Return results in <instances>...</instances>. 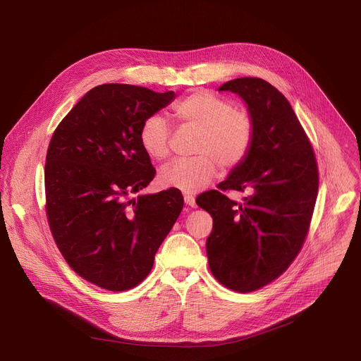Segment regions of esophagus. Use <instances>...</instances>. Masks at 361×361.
<instances>
[{
	"mask_svg": "<svg viewBox=\"0 0 361 361\" xmlns=\"http://www.w3.org/2000/svg\"><path fill=\"white\" fill-rule=\"evenodd\" d=\"M184 201H185L187 205H190V207H195V198H194V195L184 194Z\"/></svg>",
	"mask_w": 361,
	"mask_h": 361,
	"instance_id": "obj_1",
	"label": "esophagus"
}]
</instances>
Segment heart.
Returning a JSON list of instances; mask_svg holds the SVG:
<instances>
[{
  "label": "heart",
  "instance_id": "heart-1",
  "mask_svg": "<svg viewBox=\"0 0 361 361\" xmlns=\"http://www.w3.org/2000/svg\"><path fill=\"white\" fill-rule=\"evenodd\" d=\"M173 111L183 124L198 130L194 144L198 156L163 166L159 173L163 187L194 194L216 177L219 163L233 169L245 159L254 135L252 120L230 101L201 90L177 101ZM170 134L167 120L152 114L140 128V144L151 159L163 160L169 156Z\"/></svg>",
  "mask_w": 361,
  "mask_h": 361
}]
</instances>
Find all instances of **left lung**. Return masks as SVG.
<instances>
[{"instance_id": "1", "label": "left lung", "mask_w": 361, "mask_h": 361, "mask_svg": "<svg viewBox=\"0 0 361 361\" xmlns=\"http://www.w3.org/2000/svg\"><path fill=\"white\" fill-rule=\"evenodd\" d=\"M219 91L241 97L254 126L248 154L219 188L250 195L237 203L212 190L197 197V205L213 217L205 243L213 276L248 293L276 280L297 257L312 221L319 171L310 141L276 87L243 77Z\"/></svg>"}]
</instances>
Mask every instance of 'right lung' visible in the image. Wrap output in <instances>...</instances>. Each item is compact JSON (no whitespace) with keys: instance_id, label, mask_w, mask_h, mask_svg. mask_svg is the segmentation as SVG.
I'll use <instances>...</instances> for the list:
<instances>
[{"instance_id":"right-lung-1","label":"right lung","mask_w":361,"mask_h":361,"mask_svg":"<svg viewBox=\"0 0 361 361\" xmlns=\"http://www.w3.org/2000/svg\"><path fill=\"white\" fill-rule=\"evenodd\" d=\"M174 98V91L97 85L49 141L45 209L51 233L68 266L101 288L124 291L140 284L183 210L176 188L133 197L156 174L140 128Z\"/></svg>"}]
</instances>
